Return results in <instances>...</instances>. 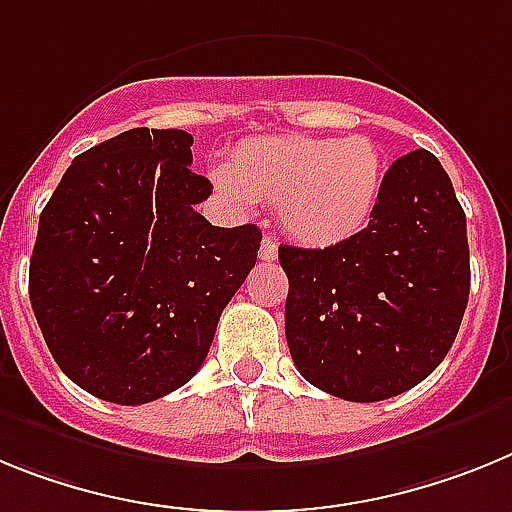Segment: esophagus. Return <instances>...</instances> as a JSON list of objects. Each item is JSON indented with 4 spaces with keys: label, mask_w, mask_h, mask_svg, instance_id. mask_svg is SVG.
<instances>
[{
    "label": "esophagus",
    "mask_w": 512,
    "mask_h": 512,
    "mask_svg": "<svg viewBox=\"0 0 512 512\" xmlns=\"http://www.w3.org/2000/svg\"><path fill=\"white\" fill-rule=\"evenodd\" d=\"M275 255H278V242L273 237H265L260 244V260L273 262Z\"/></svg>",
    "instance_id": "1"
}]
</instances>
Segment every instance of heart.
Masks as SVG:
<instances>
[{
  "instance_id": "obj_1",
  "label": "heart",
  "mask_w": 512,
  "mask_h": 512,
  "mask_svg": "<svg viewBox=\"0 0 512 512\" xmlns=\"http://www.w3.org/2000/svg\"><path fill=\"white\" fill-rule=\"evenodd\" d=\"M381 151L366 136H275L239 146L213 170L216 188L242 206L270 201L304 247H335L361 234L381 193Z\"/></svg>"
}]
</instances>
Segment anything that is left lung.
I'll list each match as a JSON object with an SVG mask.
<instances>
[{"mask_svg": "<svg viewBox=\"0 0 512 512\" xmlns=\"http://www.w3.org/2000/svg\"><path fill=\"white\" fill-rule=\"evenodd\" d=\"M288 275L286 340L309 384L381 402L441 366L469 301L466 213L428 149L399 157L376 211L348 242L278 250Z\"/></svg>", "mask_w": 512, "mask_h": 512, "instance_id": "1", "label": "left lung"}]
</instances>
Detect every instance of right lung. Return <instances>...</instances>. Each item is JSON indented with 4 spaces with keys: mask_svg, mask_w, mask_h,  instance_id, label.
<instances>
[{
    "mask_svg": "<svg viewBox=\"0 0 512 512\" xmlns=\"http://www.w3.org/2000/svg\"><path fill=\"white\" fill-rule=\"evenodd\" d=\"M193 136L131 128L69 164L38 221L30 304L61 371L92 397L146 404L206 361L262 231L195 211L213 185Z\"/></svg>",
    "mask_w": 512,
    "mask_h": 512,
    "instance_id": "right-lung-1",
    "label": "right lung"
}]
</instances>
